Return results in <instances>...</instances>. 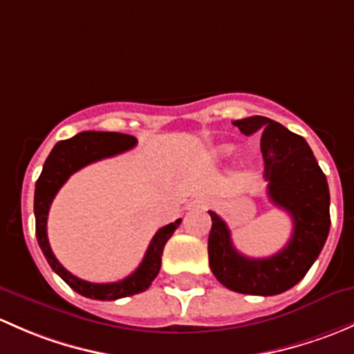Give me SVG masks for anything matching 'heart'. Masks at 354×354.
Listing matches in <instances>:
<instances>
[{"label": "heart", "mask_w": 354, "mask_h": 354, "mask_svg": "<svg viewBox=\"0 0 354 354\" xmlns=\"http://www.w3.org/2000/svg\"><path fill=\"white\" fill-rule=\"evenodd\" d=\"M232 150L233 148L230 145H221V147H218L216 150H214V156H216V158H227L232 153Z\"/></svg>", "instance_id": "heart-1"}]
</instances>
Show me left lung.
Masks as SVG:
<instances>
[{"label": "left lung", "mask_w": 354, "mask_h": 354, "mask_svg": "<svg viewBox=\"0 0 354 354\" xmlns=\"http://www.w3.org/2000/svg\"><path fill=\"white\" fill-rule=\"evenodd\" d=\"M245 136L261 133L264 178L272 204L293 220V233L278 254L252 259L233 247L227 223L209 211V268L228 290L271 297L301 281L319 257L330 228L329 185L307 141L272 119L252 115L233 121Z\"/></svg>", "instance_id": "left-lung-1"}]
</instances>
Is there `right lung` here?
<instances>
[{
    "label": "right lung",
    "instance_id": "obj_1",
    "mask_svg": "<svg viewBox=\"0 0 354 354\" xmlns=\"http://www.w3.org/2000/svg\"><path fill=\"white\" fill-rule=\"evenodd\" d=\"M134 147H136V138L129 136V134L104 133V131L78 133L69 140L59 141L53 148L46 163H44L41 177L37 178V184H35L34 213L35 235H37L39 247H41L42 254L57 276H61L76 293L86 298H93V300H118V298L131 297V295L148 290L153 279L158 274L160 266H162L163 247L182 220L178 218L174 223L165 225L155 233L141 264L127 278L115 283H90L71 274L53 254L49 240H47V214H49V207L53 204V199L56 198L57 191L63 187L64 182L73 174L78 172L85 165H90V163L98 162L102 158L119 155V153L131 150Z\"/></svg>",
    "mask_w": 354,
    "mask_h": 354
}]
</instances>
